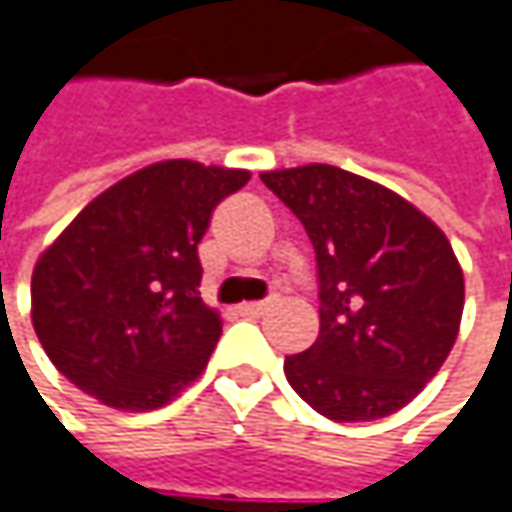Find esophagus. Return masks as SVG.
Masks as SVG:
<instances>
[{"label": "esophagus", "instance_id": "obj_1", "mask_svg": "<svg viewBox=\"0 0 512 512\" xmlns=\"http://www.w3.org/2000/svg\"><path fill=\"white\" fill-rule=\"evenodd\" d=\"M268 309H271V300H259V303H244V306H238V311L247 314V317H259V314H265Z\"/></svg>", "mask_w": 512, "mask_h": 512}]
</instances>
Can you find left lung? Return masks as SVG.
Instances as JSON below:
<instances>
[{
    "mask_svg": "<svg viewBox=\"0 0 512 512\" xmlns=\"http://www.w3.org/2000/svg\"><path fill=\"white\" fill-rule=\"evenodd\" d=\"M262 183L306 227L317 259L320 335L285 358V379L335 422L405 408L452 352L463 271L414 203L335 165L265 171Z\"/></svg>",
    "mask_w": 512,
    "mask_h": 512,
    "instance_id": "1",
    "label": "left lung"
}]
</instances>
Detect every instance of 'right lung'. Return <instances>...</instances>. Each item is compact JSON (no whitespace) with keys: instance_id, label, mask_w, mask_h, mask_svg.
Instances as JSON below:
<instances>
[{"instance_id":"1","label":"right lung","mask_w":512,"mask_h":512,"mask_svg":"<svg viewBox=\"0 0 512 512\" xmlns=\"http://www.w3.org/2000/svg\"><path fill=\"white\" fill-rule=\"evenodd\" d=\"M250 171L154 163L87 203L37 259L31 320L46 355L116 411L168 405L203 373L221 317L201 300L198 244Z\"/></svg>"}]
</instances>
